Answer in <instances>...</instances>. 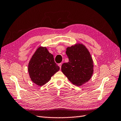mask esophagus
I'll use <instances>...</instances> for the list:
<instances>
[{
  "label": "esophagus",
  "instance_id": "esophagus-1",
  "mask_svg": "<svg viewBox=\"0 0 121 121\" xmlns=\"http://www.w3.org/2000/svg\"><path fill=\"white\" fill-rule=\"evenodd\" d=\"M61 65H62V63H59V64H58V66L60 67V69H61Z\"/></svg>",
  "mask_w": 121,
  "mask_h": 121
}]
</instances>
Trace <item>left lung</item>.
<instances>
[{
	"mask_svg": "<svg viewBox=\"0 0 121 121\" xmlns=\"http://www.w3.org/2000/svg\"><path fill=\"white\" fill-rule=\"evenodd\" d=\"M69 61L61 66V70L70 82L80 86L91 78L93 72V62L89 52L84 45L75 44L67 48Z\"/></svg>",
	"mask_w": 121,
	"mask_h": 121,
	"instance_id": "1",
	"label": "left lung"
}]
</instances>
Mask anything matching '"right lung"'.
I'll use <instances>...</instances> for the list:
<instances>
[{"label":"right lung","instance_id":"obj_1","mask_svg":"<svg viewBox=\"0 0 121 121\" xmlns=\"http://www.w3.org/2000/svg\"><path fill=\"white\" fill-rule=\"evenodd\" d=\"M60 67L55 62L54 56L46 48L39 47L29 63L28 72L31 80L41 86L49 81Z\"/></svg>","mask_w":121,"mask_h":121}]
</instances>
